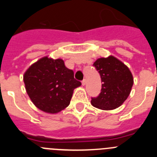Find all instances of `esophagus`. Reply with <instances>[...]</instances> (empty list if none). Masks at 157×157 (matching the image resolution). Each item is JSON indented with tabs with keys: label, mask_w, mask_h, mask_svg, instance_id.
<instances>
[{
	"label": "esophagus",
	"mask_w": 157,
	"mask_h": 157,
	"mask_svg": "<svg viewBox=\"0 0 157 157\" xmlns=\"http://www.w3.org/2000/svg\"><path fill=\"white\" fill-rule=\"evenodd\" d=\"M86 84V79H83L82 81V86H85Z\"/></svg>",
	"instance_id": "obj_1"
}]
</instances>
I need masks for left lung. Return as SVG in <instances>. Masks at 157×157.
I'll use <instances>...</instances> for the list:
<instances>
[{"instance_id":"left-lung-1","label":"left lung","mask_w":157,"mask_h":157,"mask_svg":"<svg viewBox=\"0 0 157 157\" xmlns=\"http://www.w3.org/2000/svg\"><path fill=\"white\" fill-rule=\"evenodd\" d=\"M101 75V92L91 104L101 110H112L122 105L130 95L134 84L128 67L113 56L101 57L94 63Z\"/></svg>"}]
</instances>
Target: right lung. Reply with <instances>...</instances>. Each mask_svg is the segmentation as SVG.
Returning a JSON list of instances; mask_svg holds the SVG:
<instances>
[{"instance_id": "obj_1", "label": "right lung", "mask_w": 157, "mask_h": 157, "mask_svg": "<svg viewBox=\"0 0 157 157\" xmlns=\"http://www.w3.org/2000/svg\"><path fill=\"white\" fill-rule=\"evenodd\" d=\"M29 98L37 109L55 114L68 106L74 90L82 83L62 59L45 56L30 65L23 75Z\"/></svg>"}]
</instances>
